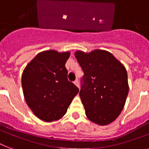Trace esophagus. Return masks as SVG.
<instances>
[{
	"label": "esophagus",
	"mask_w": 149,
	"mask_h": 149,
	"mask_svg": "<svg viewBox=\"0 0 149 149\" xmlns=\"http://www.w3.org/2000/svg\"><path fill=\"white\" fill-rule=\"evenodd\" d=\"M73 83H74V84L76 86H79V81H78V79H76V80L74 81V82H73Z\"/></svg>",
	"instance_id": "obj_1"
}]
</instances>
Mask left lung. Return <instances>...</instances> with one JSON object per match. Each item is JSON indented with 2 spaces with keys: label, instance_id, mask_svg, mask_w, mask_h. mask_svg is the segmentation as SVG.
I'll return each mask as SVG.
<instances>
[{
  "label": "left lung",
  "instance_id": "obj_1",
  "mask_svg": "<svg viewBox=\"0 0 149 149\" xmlns=\"http://www.w3.org/2000/svg\"><path fill=\"white\" fill-rule=\"evenodd\" d=\"M75 56L84 72L79 96L87 118L100 125H109L120 115L129 93L125 66L102 49L78 50Z\"/></svg>",
  "mask_w": 149,
  "mask_h": 149
}]
</instances>
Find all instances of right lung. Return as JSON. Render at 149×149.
Returning a JSON list of instances; mask_svg holds the SVG:
<instances>
[{
    "label": "right lung",
    "instance_id": "add662e5",
    "mask_svg": "<svg viewBox=\"0 0 149 149\" xmlns=\"http://www.w3.org/2000/svg\"><path fill=\"white\" fill-rule=\"evenodd\" d=\"M70 52L47 50L37 54L24 70V99L37 118L54 122L66 114L79 89L67 79L65 64Z\"/></svg>",
    "mask_w": 149,
    "mask_h": 149
}]
</instances>
